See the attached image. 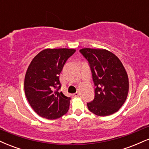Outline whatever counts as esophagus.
Instances as JSON below:
<instances>
[{
  "label": "esophagus",
  "instance_id": "34e87169",
  "mask_svg": "<svg viewBox=\"0 0 149 149\" xmlns=\"http://www.w3.org/2000/svg\"><path fill=\"white\" fill-rule=\"evenodd\" d=\"M78 96H79V93H78V92H76V93H74L73 95V97H76Z\"/></svg>",
  "mask_w": 149,
  "mask_h": 149
}]
</instances>
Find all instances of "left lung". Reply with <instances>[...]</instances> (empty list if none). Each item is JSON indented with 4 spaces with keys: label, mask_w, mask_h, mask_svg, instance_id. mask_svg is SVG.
Instances as JSON below:
<instances>
[{
    "label": "left lung",
    "mask_w": 149,
    "mask_h": 149,
    "mask_svg": "<svg viewBox=\"0 0 149 149\" xmlns=\"http://www.w3.org/2000/svg\"><path fill=\"white\" fill-rule=\"evenodd\" d=\"M80 52L88 61L96 87L95 98L87 104L90 111L100 116L118 111L129 90L128 76L122 62L107 49L83 48Z\"/></svg>",
    "instance_id": "obj_1"
}]
</instances>
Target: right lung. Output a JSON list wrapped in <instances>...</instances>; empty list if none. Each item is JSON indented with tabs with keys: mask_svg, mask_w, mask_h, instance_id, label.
I'll use <instances>...</instances> for the list:
<instances>
[{
	"mask_svg": "<svg viewBox=\"0 0 149 149\" xmlns=\"http://www.w3.org/2000/svg\"><path fill=\"white\" fill-rule=\"evenodd\" d=\"M74 49H45L33 58L24 79V90L29 103L38 116L54 120L66 113L71 98L58 90L59 75Z\"/></svg>",
	"mask_w": 149,
	"mask_h": 149,
	"instance_id": "add662e5",
	"label": "right lung"
}]
</instances>
